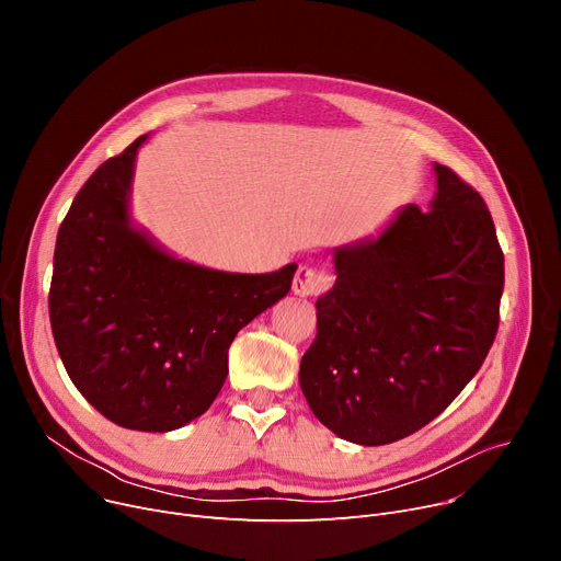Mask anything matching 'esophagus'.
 I'll return each instance as SVG.
<instances>
[{
	"instance_id": "obj_1",
	"label": "esophagus",
	"mask_w": 561,
	"mask_h": 561,
	"mask_svg": "<svg viewBox=\"0 0 561 561\" xmlns=\"http://www.w3.org/2000/svg\"><path fill=\"white\" fill-rule=\"evenodd\" d=\"M332 277L320 271V268H309V265H302V268L293 277V293L300 298H313L320 296V293L330 290Z\"/></svg>"
}]
</instances>
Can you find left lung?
Masks as SVG:
<instances>
[{"label":"left lung","mask_w":561,"mask_h":561,"mask_svg":"<svg viewBox=\"0 0 561 561\" xmlns=\"http://www.w3.org/2000/svg\"><path fill=\"white\" fill-rule=\"evenodd\" d=\"M430 209L404 204L377 236L334 250L300 364L313 416L359 446L434 421L476 377L497 332L505 256L484 199L434 163Z\"/></svg>","instance_id":"obj_1"}]
</instances>
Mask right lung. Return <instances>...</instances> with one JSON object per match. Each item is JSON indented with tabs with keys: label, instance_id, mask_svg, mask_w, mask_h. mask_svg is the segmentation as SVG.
<instances>
[{
	"label": "right lung",
	"instance_id": "add662e5",
	"mask_svg": "<svg viewBox=\"0 0 561 561\" xmlns=\"http://www.w3.org/2000/svg\"><path fill=\"white\" fill-rule=\"evenodd\" d=\"M102 163L58 229L49 320L79 393L111 423L172 432L202 416L227 377V350L290 290L298 265L225 273L170 254L131 220L136 154Z\"/></svg>",
	"mask_w": 561,
	"mask_h": 561
}]
</instances>
